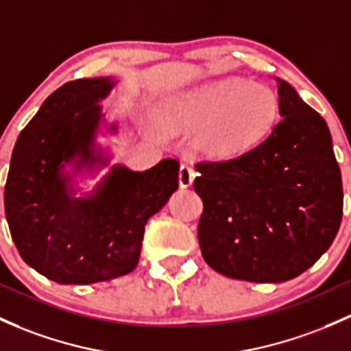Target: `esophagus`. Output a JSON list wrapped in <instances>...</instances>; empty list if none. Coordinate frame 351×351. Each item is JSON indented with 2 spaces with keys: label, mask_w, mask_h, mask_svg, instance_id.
Instances as JSON below:
<instances>
[{
  "label": "esophagus",
  "mask_w": 351,
  "mask_h": 351,
  "mask_svg": "<svg viewBox=\"0 0 351 351\" xmlns=\"http://www.w3.org/2000/svg\"><path fill=\"white\" fill-rule=\"evenodd\" d=\"M194 177H195V172L194 169L191 167V165H180L179 169V186L182 187V189H187V187L192 186V182H194Z\"/></svg>",
  "instance_id": "obj_1"
}]
</instances>
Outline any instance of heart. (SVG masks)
<instances>
[{"instance_id":"obj_1","label":"heart","mask_w":351,"mask_h":351,"mask_svg":"<svg viewBox=\"0 0 351 351\" xmlns=\"http://www.w3.org/2000/svg\"><path fill=\"white\" fill-rule=\"evenodd\" d=\"M280 100L269 86L239 77L194 86L160 101L156 120L172 134L194 132L195 147L210 159L244 156L271 134Z\"/></svg>"}]
</instances>
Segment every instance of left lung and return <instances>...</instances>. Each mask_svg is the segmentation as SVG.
Returning a JSON list of instances; mask_svg holds the SVG:
<instances>
[{"mask_svg": "<svg viewBox=\"0 0 351 351\" xmlns=\"http://www.w3.org/2000/svg\"><path fill=\"white\" fill-rule=\"evenodd\" d=\"M276 82L282 119L266 141L237 159L195 165L202 258L232 280H293L340 229L341 174L325 119Z\"/></svg>", "mask_w": 351, "mask_h": 351, "instance_id": "8db88e82", "label": "left lung"}]
</instances>
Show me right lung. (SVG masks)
Wrapping results in <instances>:
<instances>
[{
    "label": "right lung",
    "instance_id": "obj_1",
    "mask_svg": "<svg viewBox=\"0 0 351 351\" xmlns=\"http://www.w3.org/2000/svg\"><path fill=\"white\" fill-rule=\"evenodd\" d=\"M115 80L80 78L55 90L18 135L5 186V213L23 261L60 285H92L129 274L145 224L179 187V162L134 172L114 165L84 197L73 176L108 164L95 144L100 100ZM115 134L117 125L107 127ZM72 165V172L66 165Z\"/></svg>",
    "mask_w": 351,
    "mask_h": 351
}]
</instances>
